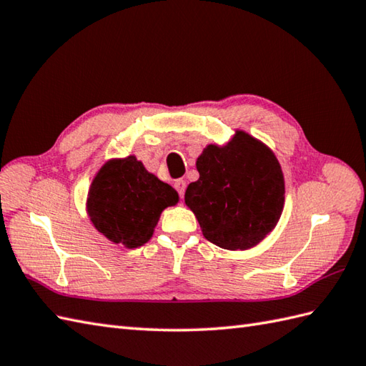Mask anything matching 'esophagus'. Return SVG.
Here are the masks:
<instances>
[{
  "label": "esophagus",
  "mask_w": 366,
  "mask_h": 366,
  "mask_svg": "<svg viewBox=\"0 0 366 366\" xmlns=\"http://www.w3.org/2000/svg\"><path fill=\"white\" fill-rule=\"evenodd\" d=\"M174 187L177 193H179V197L184 198V193H185V181L184 179H176L174 181Z\"/></svg>",
  "instance_id": "34e87169"
}]
</instances>
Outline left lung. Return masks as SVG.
Returning a JSON list of instances; mask_svg holds the SVG:
<instances>
[{"label": "left lung", "mask_w": 366, "mask_h": 366, "mask_svg": "<svg viewBox=\"0 0 366 366\" xmlns=\"http://www.w3.org/2000/svg\"><path fill=\"white\" fill-rule=\"evenodd\" d=\"M197 169L199 179L187 187L185 204L209 242L244 251L276 227L284 210L285 181L265 143L237 129L226 144H207Z\"/></svg>", "instance_id": "obj_1"}]
</instances>
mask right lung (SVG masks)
Returning <instances> with one entry per match:
<instances>
[{
	"label": "right lung",
	"mask_w": 366,
	"mask_h": 366,
	"mask_svg": "<svg viewBox=\"0 0 366 366\" xmlns=\"http://www.w3.org/2000/svg\"><path fill=\"white\" fill-rule=\"evenodd\" d=\"M179 202L172 185L135 156L109 159L90 184L86 210L98 232L127 249L151 240L160 214Z\"/></svg>",
	"instance_id": "obj_1"
}]
</instances>
